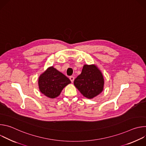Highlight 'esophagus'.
I'll return each instance as SVG.
<instances>
[{
    "instance_id": "1",
    "label": "esophagus",
    "mask_w": 146,
    "mask_h": 146,
    "mask_svg": "<svg viewBox=\"0 0 146 146\" xmlns=\"http://www.w3.org/2000/svg\"><path fill=\"white\" fill-rule=\"evenodd\" d=\"M69 78H70V81H71V82H73L74 81V77L73 76H70Z\"/></svg>"
}]
</instances>
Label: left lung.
<instances>
[{
	"label": "left lung",
	"mask_w": 146,
	"mask_h": 146,
	"mask_svg": "<svg viewBox=\"0 0 146 146\" xmlns=\"http://www.w3.org/2000/svg\"><path fill=\"white\" fill-rule=\"evenodd\" d=\"M104 82L103 74L96 65H84L74 84L83 96L92 99L103 91Z\"/></svg>",
	"instance_id": "obj_1"
}]
</instances>
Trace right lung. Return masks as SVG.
<instances>
[{
  "label": "right lung",
  "instance_id": "add662e5",
  "mask_svg": "<svg viewBox=\"0 0 146 146\" xmlns=\"http://www.w3.org/2000/svg\"><path fill=\"white\" fill-rule=\"evenodd\" d=\"M70 82L65 75L51 66L39 76L38 84L41 93L54 99L58 96L62 90Z\"/></svg>",
  "mask_w": 146,
  "mask_h": 146
}]
</instances>
